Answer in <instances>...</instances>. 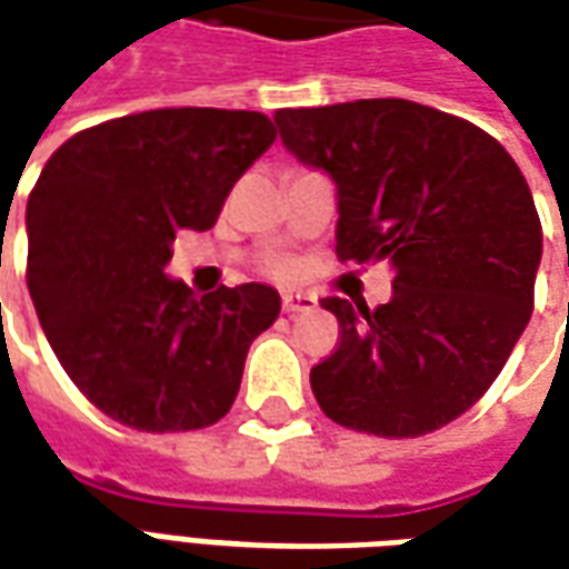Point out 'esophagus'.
<instances>
[{"instance_id": "esophagus-1", "label": "esophagus", "mask_w": 569, "mask_h": 569, "mask_svg": "<svg viewBox=\"0 0 569 569\" xmlns=\"http://www.w3.org/2000/svg\"><path fill=\"white\" fill-rule=\"evenodd\" d=\"M317 308V298L310 292H286L283 296V310L286 313H305V310Z\"/></svg>"}]
</instances>
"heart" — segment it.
<instances>
[{
    "label": "heart",
    "mask_w": 569,
    "mask_h": 569,
    "mask_svg": "<svg viewBox=\"0 0 569 569\" xmlns=\"http://www.w3.org/2000/svg\"><path fill=\"white\" fill-rule=\"evenodd\" d=\"M273 273H289V261H273Z\"/></svg>",
    "instance_id": "1"
}]
</instances>
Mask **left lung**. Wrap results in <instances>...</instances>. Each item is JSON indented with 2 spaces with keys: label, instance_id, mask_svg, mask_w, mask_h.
Masks as SVG:
<instances>
[{
  "label": "left lung",
  "instance_id": "8db88e82",
  "mask_svg": "<svg viewBox=\"0 0 569 569\" xmlns=\"http://www.w3.org/2000/svg\"><path fill=\"white\" fill-rule=\"evenodd\" d=\"M280 140L338 188L341 261H387L375 310L322 298L341 345L310 369L341 427L415 439L476 406L530 322L542 259L533 194L485 130L411 100L280 109Z\"/></svg>",
  "mask_w": 569,
  "mask_h": 569
}]
</instances>
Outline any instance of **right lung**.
<instances>
[{
  "label": "right lung",
  "instance_id": "1",
  "mask_svg": "<svg viewBox=\"0 0 569 569\" xmlns=\"http://www.w3.org/2000/svg\"><path fill=\"white\" fill-rule=\"evenodd\" d=\"M277 140L271 118L151 109L88 128L27 200V286L48 345L103 415L186 432L228 415L249 345L280 317L273 286L194 296L163 268L176 231H207Z\"/></svg>",
  "mask_w": 569,
  "mask_h": 569
}]
</instances>
